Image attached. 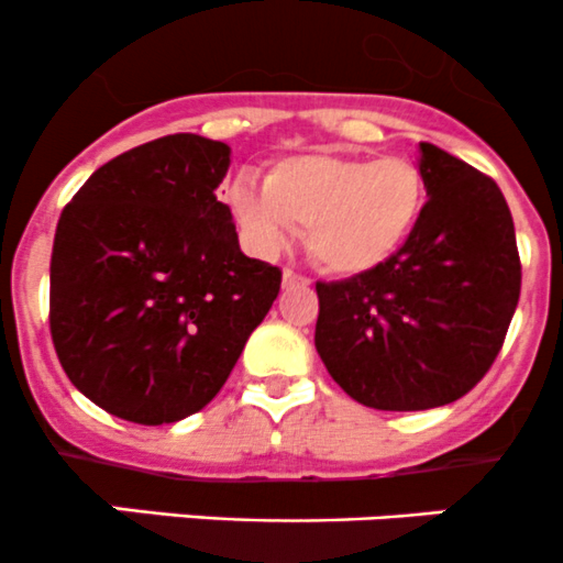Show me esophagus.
<instances>
[{
	"label": "esophagus",
	"instance_id": "esophagus-1",
	"mask_svg": "<svg viewBox=\"0 0 563 563\" xmlns=\"http://www.w3.org/2000/svg\"><path fill=\"white\" fill-rule=\"evenodd\" d=\"M282 284H284V287H306V284H309V282H306L303 279V276H298V274H295V271H284V274H282Z\"/></svg>",
	"mask_w": 563,
	"mask_h": 563
}]
</instances>
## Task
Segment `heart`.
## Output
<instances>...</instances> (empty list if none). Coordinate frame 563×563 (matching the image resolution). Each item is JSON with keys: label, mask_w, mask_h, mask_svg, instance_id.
<instances>
[{"label": "heart", "mask_w": 563, "mask_h": 563, "mask_svg": "<svg viewBox=\"0 0 563 563\" xmlns=\"http://www.w3.org/2000/svg\"><path fill=\"white\" fill-rule=\"evenodd\" d=\"M227 205L257 252L274 254L306 227V249L331 276H364L386 265L413 235L427 180L408 155H342L317 150L279 158L260 186L241 175Z\"/></svg>", "instance_id": "heart-1"}]
</instances>
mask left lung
I'll return each mask as SVG.
<instances>
[{"mask_svg":"<svg viewBox=\"0 0 563 563\" xmlns=\"http://www.w3.org/2000/svg\"><path fill=\"white\" fill-rule=\"evenodd\" d=\"M427 205L380 268L317 282L314 347L333 380L375 410H430L493 366L520 298L515 224L500 188L419 142Z\"/></svg>","mask_w":563,"mask_h":563,"instance_id":"1","label":"left lung"}]
</instances>
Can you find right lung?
I'll use <instances>...</instances> for the list:
<instances>
[{"label": "right lung", "instance_id": "obj_1", "mask_svg": "<svg viewBox=\"0 0 563 563\" xmlns=\"http://www.w3.org/2000/svg\"><path fill=\"white\" fill-rule=\"evenodd\" d=\"M230 144L169 133L95 169L52 252V339L90 402L175 424L230 377L279 295L282 271L241 252L216 199Z\"/></svg>", "mask_w": 563, "mask_h": 563}]
</instances>
